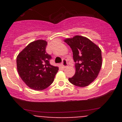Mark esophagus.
I'll return each instance as SVG.
<instances>
[{
	"mask_svg": "<svg viewBox=\"0 0 122 122\" xmlns=\"http://www.w3.org/2000/svg\"><path fill=\"white\" fill-rule=\"evenodd\" d=\"M62 66H63L64 67H67V66H68V62H67V61L66 60V59H64V60H63V61H62Z\"/></svg>",
	"mask_w": 122,
	"mask_h": 122,
	"instance_id": "34e87169",
	"label": "esophagus"
}]
</instances>
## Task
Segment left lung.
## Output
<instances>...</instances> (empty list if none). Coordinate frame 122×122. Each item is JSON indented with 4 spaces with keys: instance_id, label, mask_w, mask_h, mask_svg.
<instances>
[{
    "instance_id": "left-lung-1",
    "label": "left lung",
    "mask_w": 122,
    "mask_h": 122,
    "mask_svg": "<svg viewBox=\"0 0 122 122\" xmlns=\"http://www.w3.org/2000/svg\"><path fill=\"white\" fill-rule=\"evenodd\" d=\"M64 41L72 50L76 67V73L69 81L78 87L88 86L97 78L102 67L101 50L84 36L77 35Z\"/></svg>"
}]
</instances>
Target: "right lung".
I'll return each mask as SVG.
<instances>
[{
    "label": "right lung",
    "instance_id": "obj_1",
    "mask_svg": "<svg viewBox=\"0 0 122 122\" xmlns=\"http://www.w3.org/2000/svg\"><path fill=\"white\" fill-rule=\"evenodd\" d=\"M47 42L37 40L30 43L16 58L17 69L27 86L40 91L48 87L54 80L58 67L50 64L52 56L46 52Z\"/></svg>",
    "mask_w": 122,
    "mask_h": 122
}]
</instances>
